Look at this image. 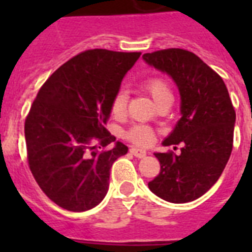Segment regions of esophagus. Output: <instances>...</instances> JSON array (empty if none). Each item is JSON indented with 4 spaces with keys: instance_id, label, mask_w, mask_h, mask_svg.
Segmentation results:
<instances>
[{
    "instance_id": "esophagus-1",
    "label": "esophagus",
    "mask_w": 252,
    "mask_h": 252,
    "mask_svg": "<svg viewBox=\"0 0 252 252\" xmlns=\"http://www.w3.org/2000/svg\"><path fill=\"white\" fill-rule=\"evenodd\" d=\"M129 152L132 156H134V157H137V158H144V157H146V154H148V152H146V150L137 149V148H132Z\"/></svg>"
}]
</instances>
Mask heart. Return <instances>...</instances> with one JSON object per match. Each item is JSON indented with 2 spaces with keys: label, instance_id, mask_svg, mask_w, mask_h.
Returning <instances> with one entry per match:
<instances>
[{
  "label": "heart",
  "instance_id": "obj_1",
  "mask_svg": "<svg viewBox=\"0 0 252 252\" xmlns=\"http://www.w3.org/2000/svg\"><path fill=\"white\" fill-rule=\"evenodd\" d=\"M144 89L149 93L150 96L153 98L156 103H158L162 99L172 98L170 86L162 78H150L146 82H144ZM126 103H128V95H126V91H118L114 99H112V103H111V112H112V115L116 116V118L123 116V115L126 114ZM126 137L129 141L133 142V144H136V145L146 146L153 141V132L148 126H134L126 132Z\"/></svg>",
  "mask_w": 252,
  "mask_h": 252
}]
</instances>
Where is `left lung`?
<instances>
[{
    "mask_svg": "<svg viewBox=\"0 0 252 252\" xmlns=\"http://www.w3.org/2000/svg\"><path fill=\"white\" fill-rule=\"evenodd\" d=\"M142 59L171 77L179 90L180 119L162 144H183L179 156L154 153L161 172L148 186L168 203H189L211 189L230 158L234 107L222 78L195 53L172 48Z\"/></svg>",
    "mask_w": 252,
    "mask_h": 252,
    "instance_id": "left-lung-1",
    "label": "left lung"
}]
</instances>
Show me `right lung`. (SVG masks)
<instances>
[{
  "instance_id": "add662e5",
  "label": "right lung",
  "mask_w": 252,
  "mask_h": 252,
  "mask_svg": "<svg viewBox=\"0 0 252 252\" xmlns=\"http://www.w3.org/2000/svg\"><path fill=\"white\" fill-rule=\"evenodd\" d=\"M140 55L85 51L61 65L37 93L25 123L27 157L41 191L59 207L85 212L107 195L111 167L128 153L106 129L111 103ZM110 143L111 150H96Z\"/></svg>"
}]
</instances>
